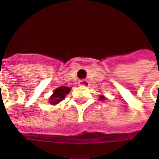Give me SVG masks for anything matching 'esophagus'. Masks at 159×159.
Wrapping results in <instances>:
<instances>
[{
	"label": "esophagus",
	"mask_w": 159,
	"mask_h": 159,
	"mask_svg": "<svg viewBox=\"0 0 159 159\" xmlns=\"http://www.w3.org/2000/svg\"><path fill=\"white\" fill-rule=\"evenodd\" d=\"M79 84L80 86H83V87H88L89 85V82L87 80H81L79 81Z\"/></svg>",
	"instance_id": "esophagus-1"
}]
</instances>
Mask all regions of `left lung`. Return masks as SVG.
Instances as JSON below:
<instances>
[{
  "mask_svg": "<svg viewBox=\"0 0 159 159\" xmlns=\"http://www.w3.org/2000/svg\"><path fill=\"white\" fill-rule=\"evenodd\" d=\"M99 98H100V100H104V96H102V95H101Z\"/></svg>",
  "mask_w": 159,
  "mask_h": 159,
  "instance_id": "obj_1",
  "label": "left lung"
}]
</instances>
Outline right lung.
Returning a JSON list of instances; mask_svg holds the SVG:
<instances>
[{"label": "right lung", "instance_id": "1", "mask_svg": "<svg viewBox=\"0 0 159 159\" xmlns=\"http://www.w3.org/2000/svg\"><path fill=\"white\" fill-rule=\"evenodd\" d=\"M70 91V88L68 87H60L57 89H56L53 93V95H51V97L49 98V103L50 104H57L58 102H60L61 101H63L65 96L69 94V92Z\"/></svg>", "mask_w": 159, "mask_h": 159}]
</instances>
